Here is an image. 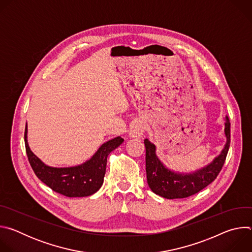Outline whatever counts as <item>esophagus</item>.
I'll return each instance as SVG.
<instances>
[{
    "instance_id": "1",
    "label": "esophagus",
    "mask_w": 252,
    "mask_h": 252,
    "mask_svg": "<svg viewBox=\"0 0 252 252\" xmlns=\"http://www.w3.org/2000/svg\"><path fill=\"white\" fill-rule=\"evenodd\" d=\"M146 126L142 121H135L129 128V136L132 138H140L145 132Z\"/></svg>"
}]
</instances>
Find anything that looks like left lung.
<instances>
[{
	"label": "left lung",
	"mask_w": 252,
	"mask_h": 252,
	"mask_svg": "<svg viewBox=\"0 0 252 252\" xmlns=\"http://www.w3.org/2000/svg\"><path fill=\"white\" fill-rule=\"evenodd\" d=\"M225 145L220 154L205 166L191 172H179L168 168L158 157L157 147L148 138L146 146V170L148 185L158 195L167 199L193 195L211 184L220 172L230 145V123L224 119Z\"/></svg>",
	"instance_id": "8db88e82"
}]
</instances>
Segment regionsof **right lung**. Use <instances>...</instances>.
Returning a JSON list of instances; mask_svg holds the SVG:
<instances>
[{"label": "right lung", "mask_w": 252, "mask_h": 252, "mask_svg": "<svg viewBox=\"0 0 252 252\" xmlns=\"http://www.w3.org/2000/svg\"><path fill=\"white\" fill-rule=\"evenodd\" d=\"M123 142L124 138L117 136L102 143L94 155L82 164L54 167L44 163L31 151L27 125L25 129L26 152L33 172L54 191L67 197H84L95 193L103 183L107 156Z\"/></svg>", "instance_id": "add662e5"}]
</instances>
